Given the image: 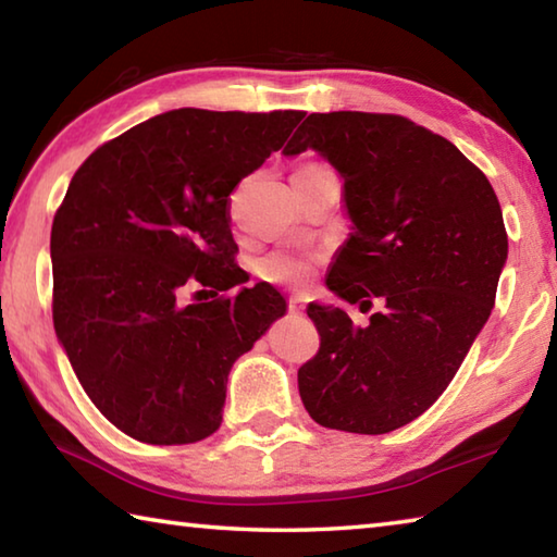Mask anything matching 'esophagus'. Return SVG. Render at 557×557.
<instances>
[{
	"label": "esophagus",
	"mask_w": 557,
	"mask_h": 557,
	"mask_svg": "<svg viewBox=\"0 0 557 557\" xmlns=\"http://www.w3.org/2000/svg\"><path fill=\"white\" fill-rule=\"evenodd\" d=\"M305 299H301V297H292L289 299V312L292 314H301V312H305Z\"/></svg>",
	"instance_id": "34e87169"
}]
</instances>
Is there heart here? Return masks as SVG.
Listing matches in <instances>:
<instances>
[{"mask_svg":"<svg viewBox=\"0 0 557 557\" xmlns=\"http://www.w3.org/2000/svg\"><path fill=\"white\" fill-rule=\"evenodd\" d=\"M260 275L277 285L301 287L312 275V258L299 252H272L260 262Z\"/></svg>","mask_w":557,"mask_h":557,"instance_id":"heart-1","label":"heart"}]
</instances>
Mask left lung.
<instances>
[{"instance_id": "left-lung-1", "label": "left lung", "mask_w": 557, "mask_h": 557, "mask_svg": "<svg viewBox=\"0 0 557 557\" xmlns=\"http://www.w3.org/2000/svg\"><path fill=\"white\" fill-rule=\"evenodd\" d=\"M312 149L342 176L351 233L326 287L361 309L309 305L319 354L297 373L319 425L383 435L435 403L494 309L508 258L502 206L488 178L449 143L400 115L312 112L285 157Z\"/></svg>"}]
</instances>
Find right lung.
<instances>
[{
    "label": "right lung",
    "mask_w": 557,
    "mask_h": 557,
    "mask_svg": "<svg viewBox=\"0 0 557 557\" xmlns=\"http://www.w3.org/2000/svg\"><path fill=\"white\" fill-rule=\"evenodd\" d=\"M301 117L169 110L96 149L71 178L51 228L53 326L83 391L125 435L147 445L213 435L233 363L287 314L275 287H245L248 272L233 265L228 196ZM233 286V298L218 297ZM188 288L216 299L188 306Z\"/></svg>",
    "instance_id": "right-lung-1"
}]
</instances>
